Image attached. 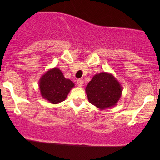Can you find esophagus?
<instances>
[{"label":"esophagus","mask_w":160,"mask_h":160,"mask_svg":"<svg viewBox=\"0 0 160 160\" xmlns=\"http://www.w3.org/2000/svg\"><path fill=\"white\" fill-rule=\"evenodd\" d=\"M82 85H83V80H78V86H79V87H82Z\"/></svg>","instance_id":"esophagus-1"}]
</instances>
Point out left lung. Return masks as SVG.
I'll use <instances>...</instances> for the list:
<instances>
[{
  "label": "left lung",
  "instance_id": "obj_1",
  "mask_svg": "<svg viewBox=\"0 0 160 160\" xmlns=\"http://www.w3.org/2000/svg\"><path fill=\"white\" fill-rule=\"evenodd\" d=\"M85 91L92 104L104 110L117 105L122 95V87L113 74L103 71L93 76Z\"/></svg>",
  "mask_w": 160,
  "mask_h": 160
}]
</instances>
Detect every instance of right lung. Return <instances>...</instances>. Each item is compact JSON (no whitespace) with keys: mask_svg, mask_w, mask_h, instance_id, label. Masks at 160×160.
Wrapping results in <instances>:
<instances>
[{"mask_svg":"<svg viewBox=\"0 0 160 160\" xmlns=\"http://www.w3.org/2000/svg\"><path fill=\"white\" fill-rule=\"evenodd\" d=\"M38 85L41 96L54 104L65 101L74 87V82L66 79L58 68H52L45 72L40 78Z\"/></svg>","mask_w":160,"mask_h":160,"instance_id":"obj_1","label":"right lung"}]
</instances>
